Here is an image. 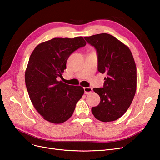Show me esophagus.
I'll list each match as a JSON object with an SVG mask.
<instances>
[{
  "label": "esophagus",
  "mask_w": 160,
  "mask_h": 160,
  "mask_svg": "<svg viewBox=\"0 0 160 160\" xmlns=\"http://www.w3.org/2000/svg\"><path fill=\"white\" fill-rule=\"evenodd\" d=\"M84 91H85V93L86 95L89 94L90 93H91L92 91H93V88H84Z\"/></svg>",
  "instance_id": "obj_1"
}]
</instances>
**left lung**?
<instances>
[{
    "mask_svg": "<svg viewBox=\"0 0 160 160\" xmlns=\"http://www.w3.org/2000/svg\"><path fill=\"white\" fill-rule=\"evenodd\" d=\"M98 52V71L105 73L103 88H94L100 97L99 104L91 108L94 117L109 122L126 112L136 91L137 69L128 46L107 33L85 37Z\"/></svg>",
    "mask_w": 160,
    "mask_h": 160,
    "instance_id": "left-lung-1",
    "label": "left lung"
}]
</instances>
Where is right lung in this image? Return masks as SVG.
<instances>
[{"label":"right lung","mask_w":160,"mask_h":160,"mask_svg":"<svg viewBox=\"0 0 160 160\" xmlns=\"http://www.w3.org/2000/svg\"><path fill=\"white\" fill-rule=\"evenodd\" d=\"M85 45L82 37L54 38L40 43L31 53L25 84L34 108L47 122L62 123L68 120L84 93L82 87L67 85L57 77H62L71 53Z\"/></svg>","instance_id":"obj_1"}]
</instances>
